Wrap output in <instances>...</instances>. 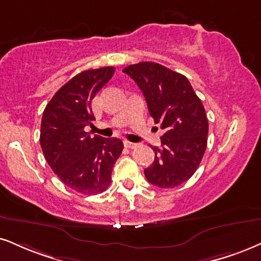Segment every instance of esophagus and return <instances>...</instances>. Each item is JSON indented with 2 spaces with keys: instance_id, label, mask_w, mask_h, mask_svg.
Here are the masks:
<instances>
[{
  "instance_id": "1",
  "label": "esophagus",
  "mask_w": 261,
  "mask_h": 261,
  "mask_svg": "<svg viewBox=\"0 0 261 261\" xmlns=\"http://www.w3.org/2000/svg\"><path fill=\"white\" fill-rule=\"evenodd\" d=\"M124 146L128 147V149H134V147L137 146V144L136 143H132V141L124 140Z\"/></svg>"
}]
</instances>
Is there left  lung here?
Here are the masks:
<instances>
[{"label":"left lung","mask_w":261,"mask_h":261,"mask_svg":"<svg viewBox=\"0 0 261 261\" xmlns=\"http://www.w3.org/2000/svg\"><path fill=\"white\" fill-rule=\"evenodd\" d=\"M141 89L150 115L165 134L151 146L155 161L144 170L147 181L162 189L181 185L194 175L207 147L208 120L201 99L184 75L157 63L127 66Z\"/></svg>","instance_id":"obj_1"}]
</instances>
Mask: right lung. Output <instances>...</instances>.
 <instances>
[{"mask_svg":"<svg viewBox=\"0 0 261 261\" xmlns=\"http://www.w3.org/2000/svg\"><path fill=\"white\" fill-rule=\"evenodd\" d=\"M115 72L106 66L86 70L58 91L43 111L40 143L44 159L63 184L83 195L105 191L115 162L123 150L117 138L91 137L92 100Z\"/></svg>","mask_w":261,"mask_h":261,"instance_id":"1","label":"right lung"}]
</instances>
